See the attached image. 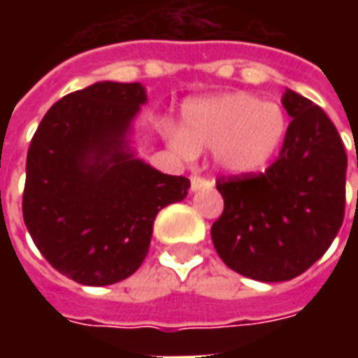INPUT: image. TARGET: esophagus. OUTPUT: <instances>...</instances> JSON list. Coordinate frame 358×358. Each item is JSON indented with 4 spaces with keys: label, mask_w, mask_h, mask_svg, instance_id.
<instances>
[{
    "label": "esophagus",
    "mask_w": 358,
    "mask_h": 358,
    "mask_svg": "<svg viewBox=\"0 0 358 358\" xmlns=\"http://www.w3.org/2000/svg\"><path fill=\"white\" fill-rule=\"evenodd\" d=\"M192 192H199V189H205V187H213V182L207 178H203V176H192Z\"/></svg>",
    "instance_id": "esophagus-1"
}]
</instances>
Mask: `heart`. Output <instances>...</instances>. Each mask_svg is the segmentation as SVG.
Masks as SVG:
<instances>
[{
    "label": "heart",
    "mask_w": 358,
    "mask_h": 358,
    "mask_svg": "<svg viewBox=\"0 0 358 358\" xmlns=\"http://www.w3.org/2000/svg\"><path fill=\"white\" fill-rule=\"evenodd\" d=\"M287 128V115L278 103L234 92L187 103L182 113V130H171L169 140L184 157L213 149L218 171L245 176L272 163Z\"/></svg>",
    "instance_id": "heart-1"
}]
</instances>
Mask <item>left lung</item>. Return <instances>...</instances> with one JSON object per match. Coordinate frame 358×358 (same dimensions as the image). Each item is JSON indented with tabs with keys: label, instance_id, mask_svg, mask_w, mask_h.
Masks as SVG:
<instances>
[{
	"label": "left lung",
	"instance_id": "8db88e82",
	"mask_svg": "<svg viewBox=\"0 0 358 358\" xmlns=\"http://www.w3.org/2000/svg\"><path fill=\"white\" fill-rule=\"evenodd\" d=\"M292 117L276 163L263 174L218 178L224 210L210 228L228 268L259 282H285L320 259L345 215L347 153L318 105L285 90Z\"/></svg>",
	"mask_w": 358,
	"mask_h": 358
}]
</instances>
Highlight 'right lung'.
Listing matches in <instances>:
<instances>
[{
    "mask_svg": "<svg viewBox=\"0 0 358 358\" xmlns=\"http://www.w3.org/2000/svg\"><path fill=\"white\" fill-rule=\"evenodd\" d=\"M145 101L140 82H95L59 99L30 141L24 224L45 261L78 284L132 276L157 213L186 199L189 180L159 172L130 145Z\"/></svg>",
    "mask_w": 358,
    "mask_h": 358,
    "instance_id": "obj_1",
    "label": "right lung"
}]
</instances>
